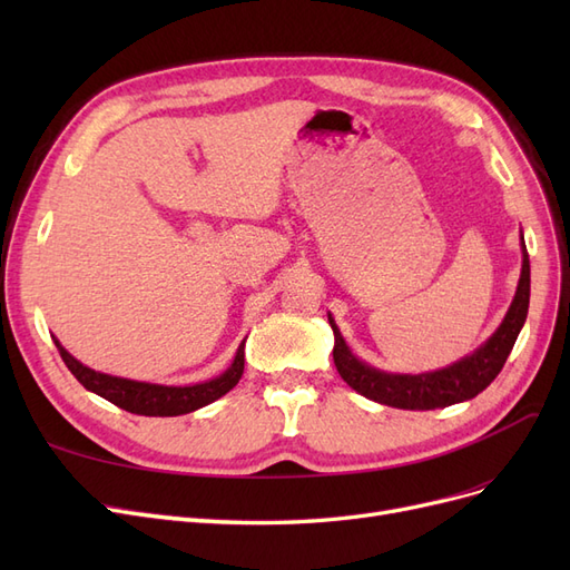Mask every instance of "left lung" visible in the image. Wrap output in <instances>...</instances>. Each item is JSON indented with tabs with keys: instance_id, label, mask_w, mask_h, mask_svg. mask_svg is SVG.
<instances>
[{
	"instance_id": "obj_1",
	"label": "left lung",
	"mask_w": 570,
	"mask_h": 570,
	"mask_svg": "<svg viewBox=\"0 0 570 570\" xmlns=\"http://www.w3.org/2000/svg\"><path fill=\"white\" fill-rule=\"evenodd\" d=\"M521 254H523V264H521L519 287H515V295L504 321L499 323V327L485 344H480L473 354L454 361V364L446 368L416 373V375L387 373V371L375 368L366 364V361H361L350 350V344L344 342L335 318L327 314V321H331V327L335 333L333 358L342 381L358 394H364L366 400L387 404L394 409L430 411V409H444L465 400H473V396L485 390L499 375V371H502L513 350L515 337H519L521 327L528 318L530 258L523 243V230H521Z\"/></svg>"
}]
</instances>
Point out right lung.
<instances>
[{
    "label": "right lung",
    "mask_w": 570,
    "mask_h": 570,
    "mask_svg": "<svg viewBox=\"0 0 570 570\" xmlns=\"http://www.w3.org/2000/svg\"><path fill=\"white\" fill-rule=\"evenodd\" d=\"M55 344L63 358V364L78 377V383L85 390L105 396L107 402L116 404L118 409L137 413V416H183V413L197 411L230 392L239 383V377H243L245 371V340L239 342L233 364L226 371L212 377V381H204L197 385H157L99 373L68 354L57 337Z\"/></svg>",
    "instance_id": "right-lung-1"
}]
</instances>
